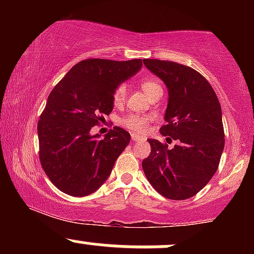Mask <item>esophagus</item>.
Segmentation results:
<instances>
[{"instance_id": "esophagus-1", "label": "esophagus", "mask_w": 254, "mask_h": 254, "mask_svg": "<svg viewBox=\"0 0 254 254\" xmlns=\"http://www.w3.org/2000/svg\"><path fill=\"white\" fill-rule=\"evenodd\" d=\"M143 137H139L137 135H131V141L132 142H138V141H143Z\"/></svg>"}]
</instances>
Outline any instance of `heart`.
I'll use <instances>...</instances> for the list:
<instances>
[{
	"mask_svg": "<svg viewBox=\"0 0 254 254\" xmlns=\"http://www.w3.org/2000/svg\"><path fill=\"white\" fill-rule=\"evenodd\" d=\"M141 87L149 99L164 94V89H162L161 83L154 77L143 78L141 81ZM125 98H127V88H125L124 84H119L117 88L115 89V92H113L112 103L116 107H119L124 104ZM148 123H149V118L142 117V116L138 115H131L122 119V125L136 133L145 132L148 127Z\"/></svg>",
	"mask_w": 254,
	"mask_h": 254,
	"instance_id": "heart-1",
	"label": "heart"
}]
</instances>
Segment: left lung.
<instances>
[{
    "instance_id": "8db88e82",
    "label": "left lung",
    "mask_w": 254,
    "mask_h": 254,
    "mask_svg": "<svg viewBox=\"0 0 254 254\" xmlns=\"http://www.w3.org/2000/svg\"><path fill=\"white\" fill-rule=\"evenodd\" d=\"M144 65L168 88L166 142L149 138L150 155L143 172L160 194L182 200L193 197L216 173L224 148L222 111L218 98L202 74L171 61L144 60ZM177 140L173 148H168Z\"/></svg>"
}]
</instances>
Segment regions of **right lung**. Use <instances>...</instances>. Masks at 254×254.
<instances>
[{"label":"right lung","mask_w":254,"mask_h":254,"mask_svg":"<svg viewBox=\"0 0 254 254\" xmlns=\"http://www.w3.org/2000/svg\"><path fill=\"white\" fill-rule=\"evenodd\" d=\"M141 66V60L88 58L75 64L51 90L38 122V138L40 165L58 190L83 197L106 182L130 133L113 127L99 139L89 131L112 112L118 84Z\"/></svg>","instance_id":"add662e5"}]
</instances>
